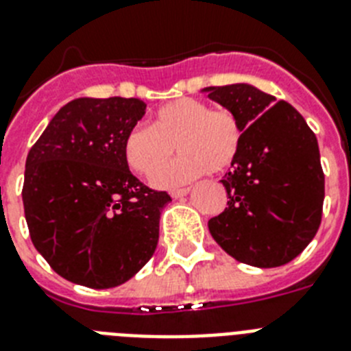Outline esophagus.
I'll use <instances>...</instances> for the list:
<instances>
[{
	"label": "esophagus",
	"instance_id": "obj_1",
	"mask_svg": "<svg viewBox=\"0 0 351 351\" xmlns=\"http://www.w3.org/2000/svg\"><path fill=\"white\" fill-rule=\"evenodd\" d=\"M189 187H184V189H173L171 191V196L173 198H184V196H187L189 194Z\"/></svg>",
	"mask_w": 351,
	"mask_h": 351
}]
</instances>
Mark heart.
Returning a JSON list of instances; mask_svg holds the SVG:
<instances>
[{"mask_svg": "<svg viewBox=\"0 0 351 351\" xmlns=\"http://www.w3.org/2000/svg\"><path fill=\"white\" fill-rule=\"evenodd\" d=\"M180 158L163 165L174 151ZM243 146V126L234 112L210 108L207 103L180 98L158 108L153 126L135 125L125 137L128 166L144 176H153L163 165L155 185L175 187L234 166Z\"/></svg>", "mask_w": 351, "mask_h": 351, "instance_id": "1", "label": "heart"}]
</instances>
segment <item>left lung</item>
Listing matches in <instances>:
<instances>
[{
	"mask_svg": "<svg viewBox=\"0 0 351 351\" xmlns=\"http://www.w3.org/2000/svg\"><path fill=\"white\" fill-rule=\"evenodd\" d=\"M212 101L234 112L243 146L223 176L228 207L208 232L235 261L278 267L314 239L325 199L316 135L287 101L250 84L205 87Z\"/></svg>",
	"mask_w": 351,
	"mask_h": 351,
	"instance_id": "8db88e82",
	"label": "left lung"
}]
</instances>
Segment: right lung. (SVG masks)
Here are the masks:
<instances>
[{"mask_svg":"<svg viewBox=\"0 0 351 351\" xmlns=\"http://www.w3.org/2000/svg\"><path fill=\"white\" fill-rule=\"evenodd\" d=\"M135 98H76L53 116L26 157L23 205L35 250L73 284L110 289L152 258L164 191L137 180L126 134L143 119Z\"/></svg>","mask_w":351,"mask_h":351,"instance_id":"add662e5","label":"right lung"}]
</instances>
